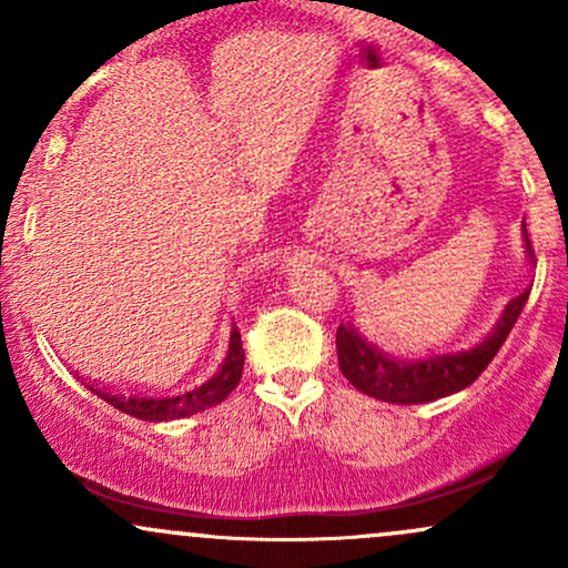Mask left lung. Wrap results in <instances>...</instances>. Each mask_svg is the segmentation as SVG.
Returning <instances> with one entry per match:
<instances>
[{
  "mask_svg": "<svg viewBox=\"0 0 568 568\" xmlns=\"http://www.w3.org/2000/svg\"><path fill=\"white\" fill-rule=\"evenodd\" d=\"M524 245L529 264L534 262V247L526 232L524 221ZM531 288H524L518 296H513L505 304L501 315L494 323L484 338L462 349H440L427 352V355L400 357L389 355L376 347L374 342L357 334L355 325L342 323L336 331V355L338 368L347 376V382L363 395L376 397L384 403H397V406H408V403H429L438 397L454 395L459 389L470 387V384L484 374L488 363L494 361L505 338L510 336L515 321L524 312L526 298Z\"/></svg>",
  "mask_w": 568,
  "mask_h": 568,
  "instance_id": "1",
  "label": "left lung"
}]
</instances>
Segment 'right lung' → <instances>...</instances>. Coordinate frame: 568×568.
Returning <instances> with one entry per match:
<instances>
[{"label":"right lung","instance_id":"1","mask_svg":"<svg viewBox=\"0 0 568 568\" xmlns=\"http://www.w3.org/2000/svg\"><path fill=\"white\" fill-rule=\"evenodd\" d=\"M245 352L243 342H240V331L234 328L230 334V347H226L224 361L219 363L205 379L186 384V387L168 389V393H133V389H122V393H112L98 384H88L90 393H95L109 406H114L122 414L135 416L143 422H171L184 419V416L200 414V410L219 406L226 395L232 393L243 376Z\"/></svg>","mask_w":568,"mask_h":568}]
</instances>
